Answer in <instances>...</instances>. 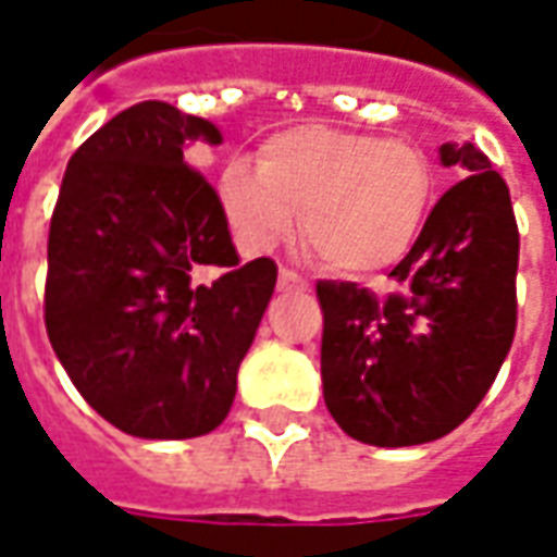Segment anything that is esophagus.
<instances>
[{
	"label": "esophagus",
	"instance_id": "obj_1",
	"mask_svg": "<svg viewBox=\"0 0 557 557\" xmlns=\"http://www.w3.org/2000/svg\"><path fill=\"white\" fill-rule=\"evenodd\" d=\"M278 287H282V290H302V287H309V285H306V278H302V275H297L294 270H285V267H282V270H278Z\"/></svg>",
	"mask_w": 557,
	"mask_h": 557
}]
</instances>
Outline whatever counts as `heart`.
<instances>
[{"label": "heart", "mask_w": 557, "mask_h": 557, "mask_svg": "<svg viewBox=\"0 0 557 557\" xmlns=\"http://www.w3.org/2000/svg\"><path fill=\"white\" fill-rule=\"evenodd\" d=\"M429 161L411 144L330 125L263 140L258 164L222 173L219 203L239 246L270 251L294 234L335 272L384 270L411 246L429 200Z\"/></svg>", "instance_id": "b5f03b06"}]
</instances>
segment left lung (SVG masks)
Listing matches in <instances>:
<instances>
[{"label": "left lung", "instance_id": "1", "mask_svg": "<svg viewBox=\"0 0 557 557\" xmlns=\"http://www.w3.org/2000/svg\"><path fill=\"white\" fill-rule=\"evenodd\" d=\"M465 180L429 212L377 299L318 282L323 401L342 432L372 447L449 435L483 401L516 333L519 231L510 191L474 144H444Z\"/></svg>", "mask_w": 557, "mask_h": 557}]
</instances>
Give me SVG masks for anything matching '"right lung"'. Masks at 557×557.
<instances>
[{"instance_id":"right-lung-1","label":"right lung","mask_w":557,"mask_h":557,"mask_svg":"<svg viewBox=\"0 0 557 557\" xmlns=\"http://www.w3.org/2000/svg\"><path fill=\"white\" fill-rule=\"evenodd\" d=\"M195 144L222 132L164 101L122 110L71 156L47 239L62 369L108 423L149 441L224 423L278 275L270 258L239 263L219 195L185 161Z\"/></svg>"}]
</instances>
